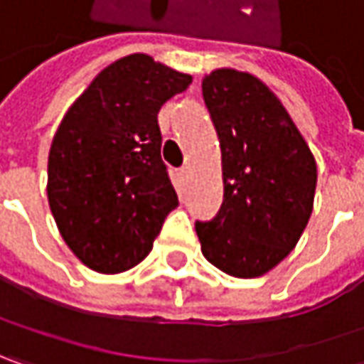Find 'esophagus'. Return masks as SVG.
I'll return each mask as SVG.
<instances>
[{
	"label": "esophagus",
	"instance_id": "34e87169",
	"mask_svg": "<svg viewBox=\"0 0 364 364\" xmlns=\"http://www.w3.org/2000/svg\"><path fill=\"white\" fill-rule=\"evenodd\" d=\"M179 175H181L183 179H187L189 177V166H183L181 171H179Z\"/></svg>",
	"mask_w": 364,
	"mask_h": 364
}]
</instances>
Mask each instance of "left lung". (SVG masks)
<instances>
[{
  "instance_id": "8db88e82",
  "label": "left lung",
  "mask_w": 364,
  "mask_h": 364,
  "mask_svg": "<svg viewBox=\"0 0 364 364\" xmlns=\"http://www.w3.org/2000/svg\"><path fill=\"white\" fill-rule=\"evenodd\" d=\"M203 102L222 149L224 201L196 222L201 252L240 279L264 275L291 252L314 210V154L283 103L257 77L210 73Z\"/></svg>"
}]
</instances>
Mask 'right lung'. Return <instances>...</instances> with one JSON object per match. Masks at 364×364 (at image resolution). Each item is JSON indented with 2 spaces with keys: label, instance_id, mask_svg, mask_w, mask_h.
Here are the masks:
<instances>
[{
  "label": "right lung",
  "instance_id": "1",
  "mask_svg": "<svg viewBox=\"0 0 364 364\" xmlns=\"http://www.w3.org/2000/svg\"><path fill=\"white\" fill-rule=\"evenodd\" d=\"M189 83V75L151 56H124L60 122L48 154V203L60 236L89 269H132L179 205L161 159L156 116Z\"/></svg>",
  "mask_w": 364,
  "mask_h": 364
}]
</instances>
